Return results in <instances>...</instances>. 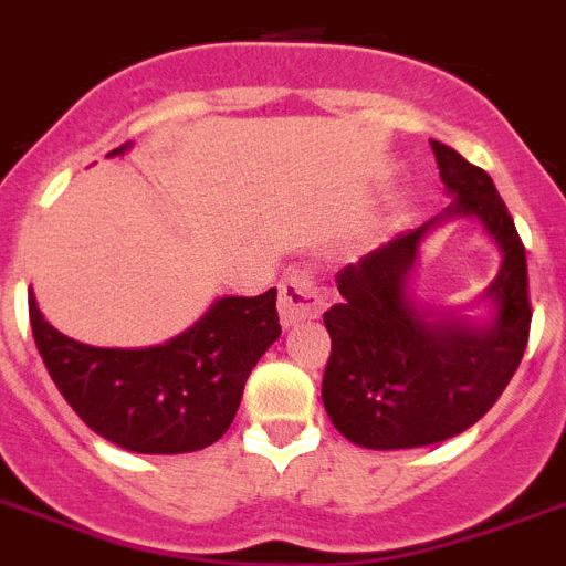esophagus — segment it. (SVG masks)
I'll use <instances>...</instances> for the list:
<instances>
[{"label": "esophagus", "instance_id": "obj_1", "mask_svg": "<svg viewBox=\"0 0 566 566\" xmlns=\"http://www.w3.org/2000/svg\"><path fill=\"white\" fill-rule=\"evenodd\" d=\"M322 307L324 298L316 284L311 282V276L293 270L290 276L282 279V284H279V322H282V327L318 318Z\"/></svg>", "mask_w": 566, "mask_h": 566}]
</instances>
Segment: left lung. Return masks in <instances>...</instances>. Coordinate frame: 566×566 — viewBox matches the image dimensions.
I'll list each match as a JSON object with an SVG mask.
<instances>
[{
	"label": "left lung",
	"instance_id": "obj_1",
	"mask_svg": "<svg viewBox=\"0 0 566 566\" xmlns=\"http://www.w3.org/2000/svg\"><path fill=\"white\" fill-rule=\"evenodd\" d=\"M453 201L419 230L396 235L336 276L342 302L324 313L333 350L322 401L333 427L367 450H410L453 439L495 405L530 336L527 253L513 216L481 167L430 142ZM450 218H475L502 264L480 302L488 319L419 303L411 290L420 242Z\"/></svg>",
	"mask_w": 566,
	"mask_h": 566
}]
</instances>
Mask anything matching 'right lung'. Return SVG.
I'll use <instances>...</instances> for the list:
<instances>
[{
	"label": "right lung",
	"instance_id": "1",
	"mask_svg": "<svg viewBox=\"0 0 566 566\" xmlns=\"http://www.w3.org/2000/svg\"><path fill=\"white\" fill-rule=\"evenodd\" d=\"M130 142L111 150L122 156ZM33 342L76 416L130 453L205 450L228 432L244 381L282 336L276 287L222 296L185 333L154 347H93L59 333L28 293Z\"/></svg>",
	"mask_w": 566,
	"mask_h": 566
}]
</instances>
